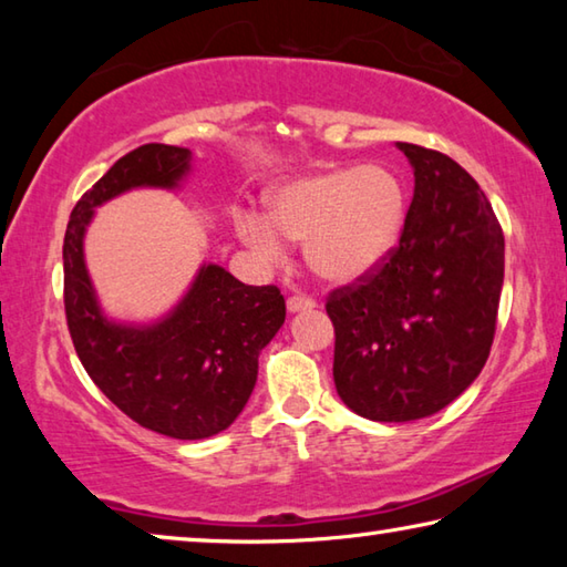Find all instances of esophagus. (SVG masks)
Here are the masks:
<instances>
[{"label": "esophagus", "mask_w": 567, "mask_h": 567, "mask_svg": "<svg viewBox=\"0 0 567 567\" xmlns=\"http://www.w3.org/2000/svg\"><path fill=\"white\" fill-rule=\"evenodd\" d=\"M315 307V300L312 297H305V295H295L287 300V310L290 312H305V310H312Z\"/></svg>", "instance_id": "obj_1"}]
</instances>
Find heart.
Here are the masks:
<instances>
[{
    "mask_svg": "<svg viewBox=\"0 0 567 567\" xmlns=\"http://www.w3.org/2000/svg\"><path fill=\"white\" fill-rule=\"evenodd\" d=\"M265 219L237 217V235L262 255H280L282 237L307 243L310 270L330 285H354L378 272L400 245L408 189L390 167L350 165L312 172L267 197Z\"/></svg>",
    "mask_w": 567,
    "mask_h": 567,
    "instance_id": "b5f03b06",
    "label": "heart"
}]
</instances>
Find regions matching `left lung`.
I'll use <instances>...</instances> for the list:
<instances>
[{"mask_svg":"<svg viewBox=\"0 0 567 567\" xmlns=\"http://www.w3.org/2000/svg\"><path fill=\"white\" fill-rule=\"evenodd\" d=\"M415 175L400 245L378 272L334 290L338 395L375 422L435 415L491 354L505 237L485 192L443 152L398 142Z\"/></svg>","mask_w":567,"mask_h":567,"instance_id":"1","label":"left lung"}]
</instances>
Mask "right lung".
I'll return each mask as SVG.
<instances>
[{"mask_svg": "<svg viewBox=\"0 0 567 567\" xmlns=\"http://www.w3.org/2000/svg\"><path fill=\"white\" fill-rule=\"evenodd\" d=\"M189 169L187 147L152 142L84 192L62 247L64 312L84 370L124 415L159 435L205 440L233 425L252 395L257 358L285 322L280 290L245 285L205 262L159 320L120 322L104 315L84 262L94 209L137 187L177 189Z\"/></svg>", "mask_w": 567, "mask_h": 567, "instance_id": "right-lung-1", "label": "right lung"}]
</instances>
